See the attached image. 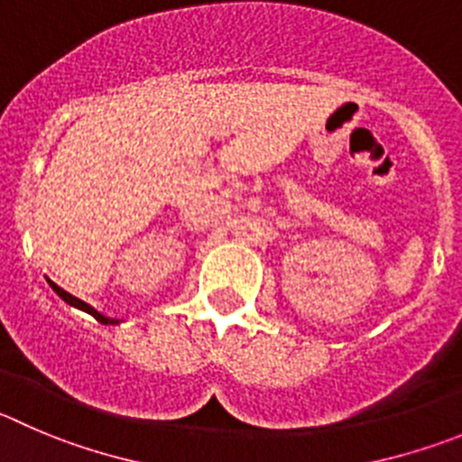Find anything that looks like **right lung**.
Listing matches in <instances>:
<instances>
[{"mask_svg":"<svg viewBox=\"0 0 462 462\" xmlns=\"http://www.w3.org/2000/svg\"><path fill=\"white\" fill-rule=\"evenodd\" d=\"M47 282H50V287H51V290H54L56 294L61 296V299L66 300V303H70V305H75V308L84 310V312H88L90 317H95V319H97V321H100V323H118V321H116V319H109V317H105V314H100V312H97V310H95V308H90L88 303H84V300H79V299H77V296L68 294L66 290H61V287H59V284H56V282H51V280H47Z\"/></svg>","mask_w":462,"mask_h":462,"instance_id":"right-lung-1","label":"right lung"}]
</instances>
